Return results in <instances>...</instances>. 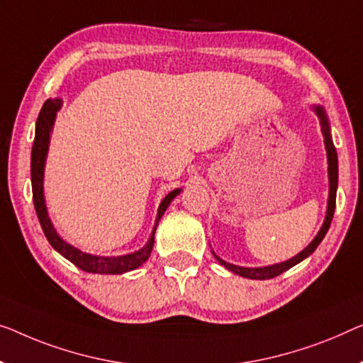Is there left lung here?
<instances>
[{"label":"left lung","mask_w":363,"mask_h":363,"mask_svg":"<svg viewBox=\"0 0 363 363\" xmlns=\"http://www.w3.org/2000/svg\"><path fill=\"white\" fill-rule=\"evenodd\" d=\"M316 112V116L320 117L321 121V130H323V137H324V147H326V153H328V176H329V199H328V212H326V218H324V223L321 226V230L318 231V235L315 236L310 245H308L305 250L301 252L296 254L295 257L289 259V261L280 262V264H274V266H267V267H241V266H235V264L225 262L223 259H220L216 254L213 252V256L216 257L221 266H225L231 272H235L236 275H241V277L246 279H252V280H267V279H274L280 275L285 270H289L290 267L296 266V264L301 262L303 259H306L310 254L315 252V250L320 246V242L323 241V238L326 236L329 226H331L333 221V215H334V208H336V192H337V153L336 148H334L331 133H329V122L326 117V112L321 106H315L313 107Z\"/></svg>","instance_id":"obj_1"}]
</instances>
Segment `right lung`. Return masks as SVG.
Here are the masks:
<instances>
[{"instance_id": "1", "label": "right lung", "mask_w": 363, "mask_h": 363, "mask_svg": "<svg viewBox=\"0 0 363 363\" xmlns=\"http://www.w3.org/2000/svg\"><path fill=\"white\" fill-rule=\"evenodd\" d=\"M62 107V99H47L43 102L39 117H37L35 123V138L34 145H32V155H30V179H32V199H34V207L37 216H39L40 226L43 230V235L50 242L53 250L60 252L65 259L73 262L74 266L79 267L84 272L91 274H123L128 270H133L142 266V264L150 257L151 251H153L155 245V231L158 226V221L163 213L166 212L167 205L172 202V199L179 196L181 189H174L163 199L160 203L158 216H156V223L151 233L150 240L142 250L135 251L132 254H125V256H113V257H104V256H93V254H86L79 251L78 247L68 245L63 241L58 233L53 228L50 218H48L47 207H45V197H43V167H45L47 151H48V142H50V133L53 122H55L57 112Z\"/></svg>"}]
</instances>
